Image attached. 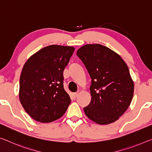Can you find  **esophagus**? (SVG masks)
Listing matches in <instances>:
<instances>
[{"instance_id":"obj_1","label":"esophagus","mask_w":152,"mask_h":152,"mask_svg":"<svg viewBox=\"0 0 152 152\" xmlns=\"http://www.w3.org/2000/svg\"><path fill=\"white\" fill-rule=\"evenodd\" d=\"M78 92H75V93L73 94V96L74 98H76L78 96Z\"/></svg>"}]
</instances>
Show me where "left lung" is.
Wrapping results in <instances>:
<instances>
[{
  "instance_id": "left-lung-1",
  "label": "left lung",
  "mask_w": 152,
  "mask_h": 152,
  "mask_svg": "<svg viewBox=\"0 0 152 152\" xmlns=\"http://www.w3.org/2000/svg\"><path fill=\"white\" fill-rule=\"evenodd\" d=\"M76 55L91 78V101L86 117L99 125L116 121L132 101L134 83L127 64L116 52L101 44H87Z\"/></svg>"
}]
</instances>
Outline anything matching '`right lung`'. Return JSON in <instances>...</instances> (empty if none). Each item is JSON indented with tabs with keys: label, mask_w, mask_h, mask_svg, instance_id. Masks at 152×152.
Returning a JSON list of instances; mask_svg holds the SVG:
<instances>
[{
	"label": "right lung",
	"mask_w": 152,
	"mask_h": 152,
	"mask_svg": "<svg viewBox=\"0 0 152 152\" xmlns=\"http://www.w3.org/2000/svg\"><path fill=\"white\" fill-rule=\"evenodd\" d=\"M75 48L51 45L28 59L19 81V100L29 116L50 123L66 113L71 100L64 89L63 72Z\"/></svg>",
	"instance_id": "1"
}]
</instances>
